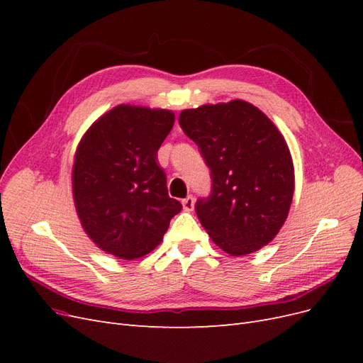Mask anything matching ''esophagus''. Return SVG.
<instances>
[{
  "label": "esophagus",
  "instance_id": "1",
  "mask_svg": "<svg viewBox=\"0 0 363 363\" xmlns=\"http://www.w3.org/2000/svg\"><path fill=\"white\" fill-rule=\"evenodd\" d=\"M182 204H183V208L186 212H191V211H194V204H195V199L192 195H188L186 196V199H183L182 200Z\"/></svg>",
  "mask_w": 363,
  "mask_h": 363
}]
</instances>
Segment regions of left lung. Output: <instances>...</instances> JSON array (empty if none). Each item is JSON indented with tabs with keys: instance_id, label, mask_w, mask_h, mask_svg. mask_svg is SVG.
Wrapping results in <instances>:
<instances>
[{
	"instance_id": "8db88e82",
	"label": "left lung",
	"mask_w": 363,
	"mask_h": 363,
	"mask_svg": "<svg viewBox=\"0 0 363 363\" xmlns=\"http://www.w3.org/2000/svg\"><path fill=\"white\" fill-rule=\"evenodd\" d=\"M179 123L211 169L212 192L195 204L208 236L232 256L269 244L295 188L291 151L277 127L242 100L186 108Z\"/></svg>"
}]
</instances>
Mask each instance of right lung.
<instances>
[{
  "label": "right lung",
  "instance_id": "right-lung-1",
  "mask_svg": "<svg viewBox=\"0 0 363 363\" xmlns=\"http://www.w3.org/2000/svg\"><path fill=\"white\" fill-rule=\"evenodd\" d=\"M174 119L164 108L119 104L98 118L77 147L75 211L86 235L108 255L124 260L148 255L182 211L157 163Z\"/></svg>",
  "mask_w": 363,
  "mask_h": 363
}]
</instances>
